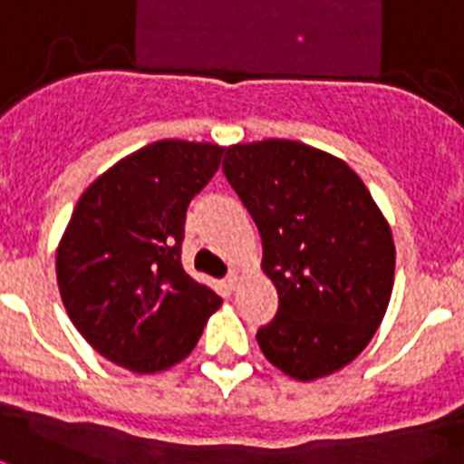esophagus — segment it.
<instances>
[{"instance_id": "esophagus-1", "label": "esophagus", "mask_w": 464, "mask_h": 464, "mask_svg": "<svg viewBox=\"0 0 464 464\" xmlns=\"http://www.w3.org/2000/svg\"><path fill=\"white\" fill-rule=\"evenodd\" d=\"M239 278H242V271H239V268H232L225 281H227L229 288H237V285H239Z\"/></svg>"}]
</instances>
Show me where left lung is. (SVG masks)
Listing matches in <instances>:
<instances>
[{"mask_svg": "<svg viewBox=\"0 0 464 464\" xmlns=\"http://www.w3.org/2000/svg\"><path fill=\"white\" fill-rule=\"evenodd\" d=\"M222 171L256 222L261 268L278 290L258 346L290 378L332 375L368 346L390 304L385 215L346 161L295 140L227 147Z\"/></svg>", "mask_w": 464, "mask_h": 464, "instance_id": "8db88e82", "label": "left lung"}]
</instances>
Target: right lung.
Returning a JSON list of instances; mask_svg holds the SVG:
<instances>
[{
	"label": "right lung",
	"mask_w": 464,
	"mask_h": 464,
	"mask_svg": "<svg viewBox=\"0 0 464 464\" xmlns=\"http://www.w3.org/2000/svg\"><path fill=\"white\" fill-rule=\"evenodd\" d=\"M222 152L160 140L82 193L57 246V285L72 324L111 362L142 375L171 368L222 304L181 266L186 210Z\"/></svg>",
	"instance_id": "1"
}]
</instances>
